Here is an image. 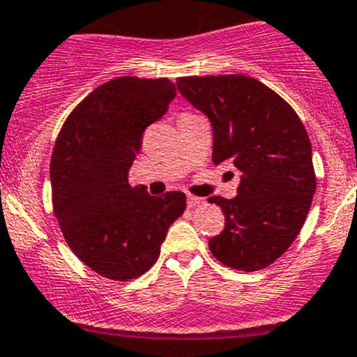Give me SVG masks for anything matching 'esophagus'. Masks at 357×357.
Here are the masks:
<instances>
[{
    "label": "esophagus",
    "mask_w": 357,
    "mask_h": 357,
    "mask_svg": "<svg viewBox=\"0 0 357 357\" xmlns=\"http://www.w3.org/2000/svg\"><path fill=\"white\" fill-rule=\"evenodd\" d=\"M204 199H199V197H193V195H190L188 197V200H186V204H188V207H199V205H202L204 204Z\"/></svg>",
    "instance_id": "esophagus-1"
}]
</instances>
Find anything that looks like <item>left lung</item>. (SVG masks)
Here are the masks:
<instances>
[{
	"instance_id": "1",
	"label": "left lung",
	"mask_w": 357,
	"mask_h": 357,
	"mask_svg": "<svg viewBox=\"0 0 357 357\" xmlns=\"http://www.w3.org/2000/svg\"><path fill=\"white\" fill-rule=\"evenodd\" d=\"M176 84L211 121L212 162H229L240 172L235 199H208L226 221L208 240L212 255L240 271L273 264L297 238L316 192L304 124L282 96L254 77L193 75Z\"/></svg>"
}]
</instances>
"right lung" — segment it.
<instances>
[{"label": "right lung", "instance_id": "obj_1", "mask_svg": "<svg viewBox=\"0 0 357 357\" xmlns=\"http://www.w3.org/2000/svg\"><path fill=\"white\" fill-rule=\"evenodd\" d=\"M176 96L169 79L117 77L89 93L67 117L53 149V211L63 238L88 268L128 282L149 271L186 195L150 197L129 185L143 131Z\"/></svg>", "mask_w": 357, "mask_h": 357}]
</instances>
